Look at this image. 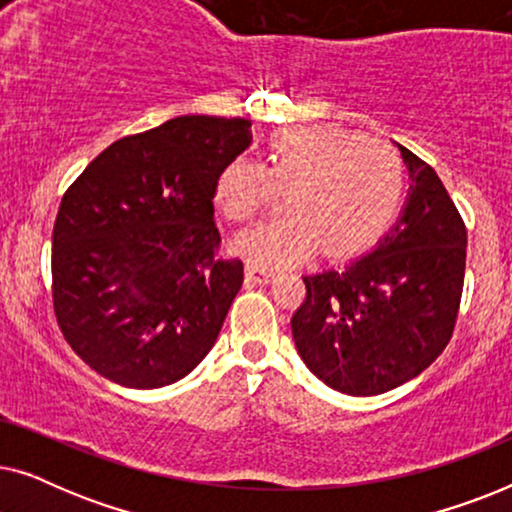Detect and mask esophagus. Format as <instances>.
<instances>
[{"label":"esophagus","instance_id":"obj_1","mask_svg":"<svg viewBox=\"0 0 512 512\" xmlns=\"http://www.w3.org/2000/svg\"><path fill=\"white\" fill-rule=\"evenodd\" d=\"M272 272L261 268V265H247V279L254 284H263V282H270Z\"/></svg>","mask_w":512,"mask_h":512}]
</instances>
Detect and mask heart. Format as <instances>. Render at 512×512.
Here are the masks:
<instances>
[{"label":"heart","instance_id":"b5f03b06","mask_svg":"<svg viewBox=\"0 0 512 512\" xmlns=\"http://www.w3.org/2000/svg\"><path fill=\"white\" fill-rule=\"evenodd\" d=\"M286 191V216L235 240L237 254L261 268H284L321 251L359 256L387 235L408 195V172L389 144L335 125L275 132L265 160L237 156L214 181V205L247 223Z\"/></svg>","mask_w":512,"mask_h":512}]
</instances>
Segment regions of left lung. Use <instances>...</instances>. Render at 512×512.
<instances>
[{
	"label": "left lung",
	"mask_w": 512,
	"mask_h": 512,
	"mask_svg": "<svg viewBox=\"0 0 512 512\" xmlns=\"http://www.w3.org/2000/svg\"><path fill=\"white\" fill-rule=\"evenodd\" d=\"M412 186L375 251L342 270L305 275L291 317L298 354L321 382L377 396L417 377L452 340L466 272V226L443 181L403 149Z\"/></svg>",
	"instance_id": "obj_1"
}]
</instances>
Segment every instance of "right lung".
<instances>
[{
    "mask_svg": "<svg viewBox=\"0 0 512 512\" xmlns=\"http://www.w3.org/2000/svg\"><path fill=\"white\" fill-rule=\"evenodd\" d=\"M249 144L247 118L179 116L107 146L62 195L53 310L95 373L158 389L214 347L244 282L221 256L214 181Z\"/></svg>",
    "mask_w": 512,
    "mask_h": 512,
    "instance_id": "right-lung-1",
    "label": "right lung"
}]
</instances>
